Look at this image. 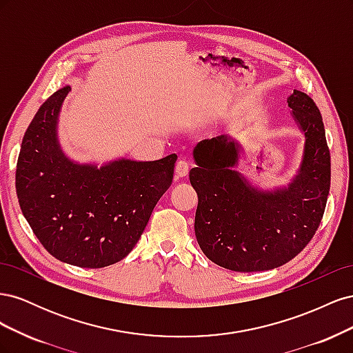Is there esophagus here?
I'll use <instances>...</instances> for the list:
<instances>
[{
  "label": "esophagus",
  "instance_id": "1",
  "mask_svg": "<svg viewBox=\"0 0 353 353\" xmlns=\"http://www.w3.org/2000/svg\"><path fill=\"white\" fill-rule=\"evenodd\" d=\"M188 170H190V165L187 160H179L175 166V174L178 178H184L188 175Z\"/></svg>",
  "mask_w": 353,
  "mask_h": 353
}]
</instances>
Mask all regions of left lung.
I'll return each mask as SVG.
<instances>
[{
    "label": "left lung",
    "mask_w": 353,
    "mask_h": 353,
    "mask_svg": "<svg viewBox=\"0 0 353 353\" xmlns=\"http://www.w3.org/2000/svg\"><path fill=\"white\" fill-rule=\"evenodd\" d=\"M305 134L299 172L287 188L261 191L237 170L240 145L227 135L200 141L197 166L190 170L196 190V239L208 258L237 272L279 268L301 253L321 223L330 191L331 163L323 116L302 91L287 99Z\"/></svg>",
    "instance_id": "obj_1"
}]
</instances>
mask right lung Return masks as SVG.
Returning <instances> with one entry per match:
<instances>
[{
    "label": "right lung",
    "mask_w": 353,
    "mask_h": 353,
    "mask_svg": "<svg viewBox=\"0 0 353 353\" xmlns=\"http://www.w3.org/2000/svg\"><path fill=\"white\" fill-rule=\"evenodd\" d=\"M70 87L51 95L25 132L16 169L20 209L56 259L103 268L130 253L172 184L176 154L154 162L119 159L78 165L61 152L57 119Z\"/></svg>",
    "instance_id": "right-lung-1"
}]
</instances>
